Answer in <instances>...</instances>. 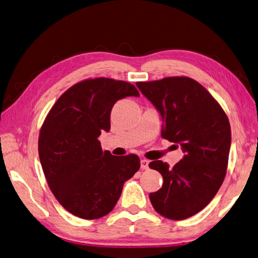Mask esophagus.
<instances>
[{
  "label": "esophagus",
  "instance_id": "esophagus-1",
  "mask_svg": "<svg viewBox=\"0 0 258 258\" xmlns=\"http://www.w3.org/2000/svg\"><path fill=\"white\" fill-rule=\"evenodd\" d=\"M148 165H149V160L148 159H142L140 160V167L143 169H148Z\"/></svg>",
  "mask_w": 258,
  "mask_h": 258
}]
</instances>
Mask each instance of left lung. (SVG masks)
Here are the masks:
<instances>
[{
	"instance_id": "obj_1",
	"label": "left lung",
	"mask_w": 258,
	"mask_h": 258,
	"mask_svg": "<svg viewBox=\"0 0 258 258\" xmlns=\"http://www.w3.org/2000/svg\"><path fill=\"white\" fill-rule=\"evenodd\" d=\"M140 92L162 115V137L178 144L183 158L171 168L154 160L149 167L164 183L149 199L156 212L183 220L205 209L225 179L231 144L225 111L200 83L185 76L138 82Z\"/></svg>"
}]
</instances>
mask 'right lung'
Wrapping results in <instances>:
<instances>
[{"label":"right lung","instance_id":"1","mask_svg":"<svg viewBox=\"0 0 258 258\" xmlns=\"http://www.w3.org/2000/svg\"><path fill=\"white\" fill-rule=\"evenodd\" d=\"M127 96H139L128 82L82 81L60 95L42 123L38 150L48 185L58 202L82 219L112 211L124 182L140 167L137 155L113 156L98 139L110 130L115 102Z\"/></svg>","mask_w":258,"mask_h":258}]
</instances>
